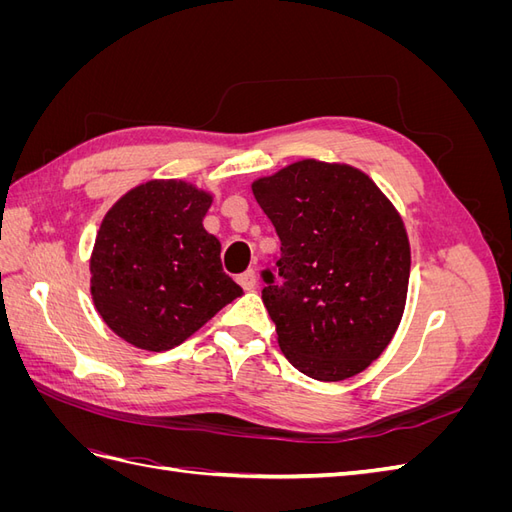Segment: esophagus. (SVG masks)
Here are the masks:
<instances>
[{
    "instance_id": "1",
    "label": "esophagus",
    "mask_w": 512,
    "mask_h": 512,
    "mask_svg": "<svg viewBox=\"0 0 512 512\" xmlns=\"http://www.w3.org/2000/svg\"><path fill=\"white\" fill-rule=\"evenodd\" d=\"M237 282L243 286V290H254V288H256V282H258L256 271H254V269H247L245 273H241V275L237 277Z\"/></svg>"
}]
</instances>
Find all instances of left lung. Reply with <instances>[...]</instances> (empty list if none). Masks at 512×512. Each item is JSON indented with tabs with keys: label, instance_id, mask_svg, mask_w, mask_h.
<instances>
[{
	"label": "left lung",
	"instance_id": "8db88e82",
	"mask_svg": "<svg viewBox=\"0 0 512 512\" xmlns=\"http://www.w3.org/2000/svg\"><path fill=\"white\" fill-rule=\"evenodd\" d=\"M252 192L282 241L280 284L262 273L277 344L314 380L361 374L406 309L410 241L399 211L363 170L314 158L258 177Z\"/></svg>",
	"mask_w": 512,
	"mask_h": 512
}]
</instances>
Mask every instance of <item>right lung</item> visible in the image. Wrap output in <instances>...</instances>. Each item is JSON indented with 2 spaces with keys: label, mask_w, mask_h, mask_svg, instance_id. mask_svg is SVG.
<instances>
[{
  "label": "right lung",
  "mask_w": 512,
  "mask_h": 512,
  "mask_svg": "<svg viewBox=\"0 0 512 512\" xmlns=\"http://www.w3.org/2000/svg\"><path fill=\"white\" fill-rule=\"evenodd\" d=\"M213 194L183 179H151L106 211L89 258L102 320L128 344L164 352L183 344L243 294L203 226Z\"/></svg>",
  "instance_id": "add662e5"
}]
</instances>
